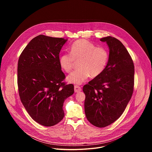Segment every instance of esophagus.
Returning <instances> with one entry per match:
<instances>
[{
	"label": "esophagus",
	"instance_id": "obj_1",
	"mask_svg": "<svg viewBox=\"0 0 152 152\" xmlns=\"http://www.w3.org/2000/svg\"><path fill=\"white\" fill-rule=\"evenodd\" d=\"M81 90H82V89H81V88L79 86H77V85H75V93H79Z\"/></svg>",
	"mask_w": 152,
	"mask_h": 152
}]
</instances>
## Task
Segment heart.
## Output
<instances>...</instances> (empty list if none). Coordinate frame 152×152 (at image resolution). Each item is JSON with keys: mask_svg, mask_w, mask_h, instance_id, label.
Returning a JSON list of instances; mask_svg holds the SVG:
<instances>
[{"mask_svg": "<svg viewBox=\"0 0 152 152\" xmlns=\"http://www.w3.org/2000/svg\"><path fill=\"white\" fill-rule=\"evenodd\" d=\"M109 60V53L103 48L96 47L93 43L79 39L74 42L70 48V53H64L59 58L61 68L70 73L75 61H79V69L67 77L69 82L80 85L85 82L90 76L96 77L104 70Z\"/></svg>", "mask_w": 152, "mask_h": 152, "instance_id": "1", "label": "heart"}]
</instances>
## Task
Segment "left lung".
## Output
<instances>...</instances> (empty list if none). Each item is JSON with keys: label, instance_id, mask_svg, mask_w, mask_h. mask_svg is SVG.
<instances>
[{"label": "left lung", "instance_id": "1", "mask_svg": "<svg viewBox=\"0 0 152 152\" xmlns=\"http://www.w3.org/2000/svg\"><path fill=\"white\" fill-rule=\"evenodd\" d=\"M100 40L109 47V60L103 73L85 85L83 91L86 118L93 125L104 127L119 118L131 99L134 64L120 41L110 36Z\"/></svg>", "mask_w": 152, "mask_h": 152}]
</instances>
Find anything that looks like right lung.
<instances>
[{"label": "right lung", "instance_id": "right-lung-1", "mask_svg": "<svg viewBox=\"0 0 152 152\" xmlns=\"http://www.w3.org/2000/svg\"><path fill=\"white\" fill-rule=\"evenodd\" d=\"M67 39L39 35L21 52L17 84L21 103L38 124L52 126L64 117V100L74 93L73 84L64 82L59 52Z\"/></svg>", "mask_w": 152, "mask_h": 152}]
</instances>
